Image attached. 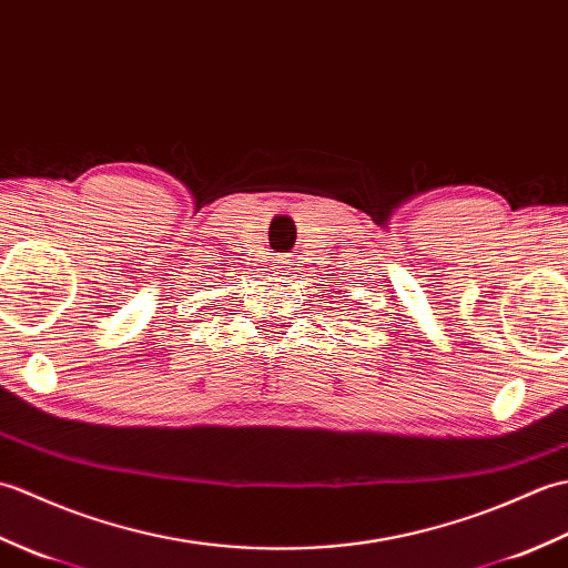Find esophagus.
Segmentation results:
<instances>
[{
    "instance_id": "1",
    "label": "esophagus",
    "mask_w": 568,
    "mask_h": 568,
    "mask_svg": "<svg viewBox=\"0 0 568 568\" xmlns=\"http://www.w3.org/2000/svg\"><path fill=\"white\" fill-rule=\"evenodd\" d=\"M273 265H275V273H277V275H291V273H293V261L285 258V256L275 258Z\"/></svg>"
}]
</instances>
